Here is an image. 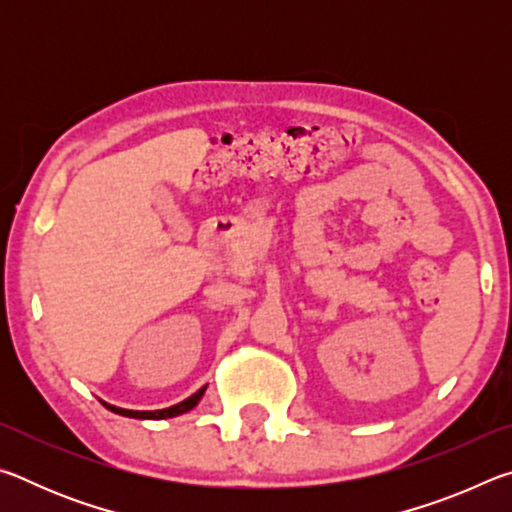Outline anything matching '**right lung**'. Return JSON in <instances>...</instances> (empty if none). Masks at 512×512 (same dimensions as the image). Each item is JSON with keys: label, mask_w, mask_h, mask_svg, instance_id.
<instances>
[{"label": "right lung", "mask_w": 512, "mask_h": 512, "mask_svg": "<svg viewBox=\"0 0 512 512\" xmlns=\"http://www.w3.org/2000/svg\"><path fill=\"white\" fill-rule=\"evenodd\" d=\"M205 388H207V386H203L201 391H196L194 395H189L187 400H183L180 404H173V406H169V409H160V411H131V409H119V406H112V404H108V402H103V406H106V409L112 411V413L126 415V418H137V420H167V418H176V415H183V413H187V411H192L194 406H196L198 402H201Z\"/></svg>", "instance_id": "1"}]
</instances>
